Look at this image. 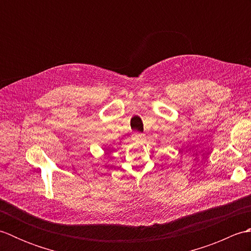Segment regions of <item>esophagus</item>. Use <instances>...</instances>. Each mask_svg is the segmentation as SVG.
Returning a JSON list of instances; mask_svg holds the SVG:
<instances>
[{
	"label": "esophagus",
	"instance_id": "esophagus-1",
	"mask_svg": "<svg viewBox=\"0 0 251 251\" xmlns=\"http://www.w3.org/2000/svg\"><path fill=\"white\" fill-rule=\"evenodd\" d=\"M132 137H134V139H136V140H142L143 139V137H145V135L143 134H141V132H135L134 135H132Z\"/></svg>",
	"mask_w": 251,
	"mask_h": 251
}]
</instances>
